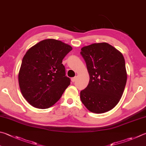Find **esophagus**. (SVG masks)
<instances>
[{"instance_id": "1", "label": "esophagus", "mask_w": 146, "mask_h": 146, "mask_svg": "<svg viewBox=\"0 0 146 146\" xmlns=\"http://www.w3.org/2000/svg\"><path fill=\"white\" fill-rule=\"evenodd\" d=\"M75 80H76V76H75V77H73V78H71V82H75Z\"/></svg>"}]
</instances>
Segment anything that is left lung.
<instances>
[{
	"instance_id": "1",
	"label": "left lung",
	"mask_w": 146,
	"mask_h": 146,
	"mask_svg": "<svg viewBox=\"0 0 146 146\" xmlns=\"http://www.w3.org/2000/svg\"><path fill=\"white\" fill-rule=\"evenodd\" d=\"M90 76L89 84L80 92L82 102L90 112L102 113L114 108L120 101L127 80L123 54L107 43L82 48Z\"/></svg>"
}]
</instances>
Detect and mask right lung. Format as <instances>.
Here are the masks:
<instances>
[{"label": "right lung", "instance_id": "1", "mask_svg": "<svg viewBox=\"0 0 146 146\" xmlns=\"http://www.w3.org/2000/svg\"><path fill=\"white\" fill-rule=\"evenodd\" d=\"M72 47L61 41L46 39L29 48L22 59L18 83L22 96L34 107L54 105L70 84L62 59Z\"/></svg>", "mask_w": 146, "mask_h": 146}]
</instances>
